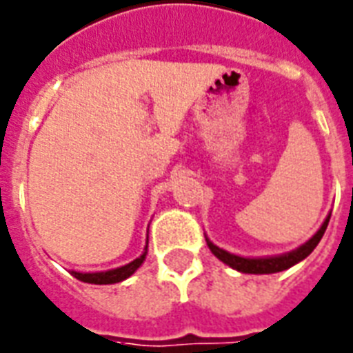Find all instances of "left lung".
Segmentation results:
<instances>
[{
	"instance_id": "left-lung-1",
	"label": "left lung",
	"mask_w": 353,
	"mask_h": 353,
	"mask_svg": "<svg viewBox=\"0 0 353 353\" xmlns=\"http://www.w3.org/2000/svg\"><path fill=\"white\" fill-rule=\"evenodd\" d=\"M330 216L332 214H327L326 220L322 222L320 225V230L314 233L307 242H303L302 246H298L292 252H287V254L281 255H266V257H242V255H235L228 252L224 248H219L216 244H212L209 239L205 236L207 246L212 252L214 257H219L222 263H225L231 268H235L239 272L242 274H276L281 272V270H287L290 266H294L296 263H300L307 257L314 248H316V244L320 242L322 235H324V231L327 228V222H330Z\"/></svg>"
}]
</instances>
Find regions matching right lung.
I'll use <instances>...</instances> for the list:
<instances>
[{
	"instance_id": "right-lung-1",
	"label": "right lung",
	"mask_w": 353,
	"mask_h": 353,
	"mask_svg": "<svg viewBox=\"0 0 353 353\" xmlns=\"http://www.w3.org/2000/svg\"><path fill=\"white\" fill-rule=\"evenodd\" d=\"M146 255H148V242H146V248H144L141 257H137V259L128 263V265L118 266V268H111V270H103V272H75V270H72V276L79 279V281H85V283H94V285L120 283V281L128 279L129 276H133V274L141 268L144 259H146Z\"/></svg>"
}]
</instances>
